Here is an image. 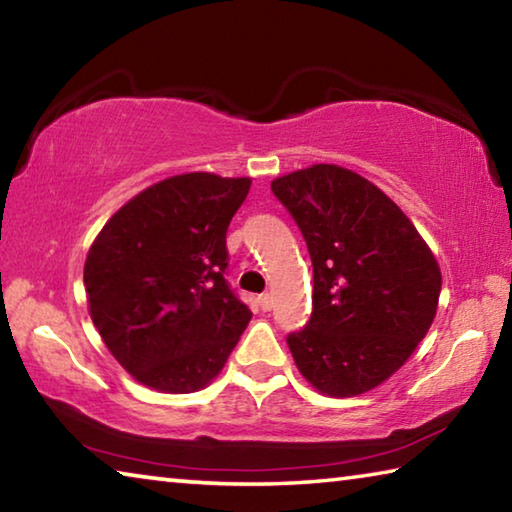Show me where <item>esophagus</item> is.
I'll return each instance as SVG.
<instances>
[{
  "label": "esophagus",
  "mask_w": 512,
  "mask_h": 512,
  "mask_svg": "<svg viewBox=\"0 0 512 512\" xmlns=\"http://www.w3.org/2000/svg\"><path fill=\"white\" fill-rule=\"evenodd\" d=\"M259 307H262L264 311H268L273 307V296L271 293H262V296H259Z\"/></svg>",
  "instance_id": "esophagus-1"
}]
</instances>
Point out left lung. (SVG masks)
<instances>
[{
	"instance_id": "1",
	"label": "left lung",
	"mask_w": 512,
	"mask_h": 512,
	"mask_svg": "<svg viewBox=\"0 0 512 512\" xmlns=\"http://www.w3.org/2000/svg\"><path fill=\"white\" fill-rule=\"evenodd\" d=\"M271 189L314 266L311 318L287 336L296 366L332 397L372 391L429 332L443 284L436 257L400 207L350 169L314 164Z\"/></svg>"
}]
</instances>
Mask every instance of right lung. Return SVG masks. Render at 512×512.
Returning <instances> with one entry per match:
<instances>
[{"label":"right lung","instance_id":"add662e5","mask_svg":"<svg viewBox=\"0 0 512 512\" xmlns=\"http://www.w3.org/2000/svg\"><path fill=\"white\" fill-rule=\"evenodd\" d=\"M250 178L183 173L131 198L85 259L90 316L121 366L162 393L219 375L250 320L225 280V232Z\"/></svg>","mask_w":512,"mask_h":512}]
</instances>
